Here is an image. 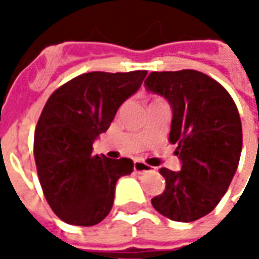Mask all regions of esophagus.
Segmentation results:
<instances>
[{
  "label": "esophagus",
  "instance_id": "34e87169",
  "mask_svg": "<svg viewBox=\"0 0 259 259\" xmlns=\"http://www.w3.org/2000/svg\"><path fill=\"white\" fill-rule=\"evenodd\" d=\"M135 170L137 174H148V172H154V168L150 166V165H147V163L141 162V161H136Z\"/></svg>",
  "mask_w": 259,
  "mask_h": 259
}]
</instances>
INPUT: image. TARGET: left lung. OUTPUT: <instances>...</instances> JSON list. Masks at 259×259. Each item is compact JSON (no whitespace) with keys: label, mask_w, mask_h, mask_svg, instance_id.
<instances>
[{"label":"left lung","mask_w":259,"mask_h":259,"mask_svg":"<svg viewBox=\"0 0 259 259\" xmlns=\"http://www.w3.org/2000/svg\"><path fill=\"white\" fill-rule=\"evenodd\" d=\"M144 85L170 105L169 141L178 146L182 165L179 172L159 169L166 186L152 206L172 221L193 222L218 205L237 170L243 146L239 111L228 91L198 70L152 72Z\"/></svg>","instance_id":"1"}]
</instances>
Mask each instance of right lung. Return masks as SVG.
Here are the masks:
<instances>
[{
  "instance_id": "right-lung-1",
  "label": "right lung",
  "mask_w": 259,
  "mask_h": 259,
  "mask_svg": "<svg viewBox=\"0 0 259 259\" xmlns=\"http://www.w3.org/2000/svg\"><path fill=\"white\" fill-rule=\"evenodd\" d=\"M146 76L147 70L90 72L48 98L34 132V159L44 195L64 222H101L113 205L119 178L133 172L130 158L93 155V144Z\"/></svg>"
}]
</instances>
